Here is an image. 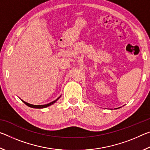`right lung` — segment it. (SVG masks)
<instances>
[{"mask_svg":"<svg viewBox=\"0 0 150 150\" xmlns=\"http://www.w3.org/2000/svg\"><path fill=\"white\" fill-rule=\"evenodd\" d=\"M59 97H60V96H59ZM59 97L57 98L56 100H55L53 101V102L50 103H48V104H47V105H31V104H29V103H26V102H25V101L22 100V102H23V103L25 104V105H26L27 106H30V107H31V108H46V107H47V106H50V105H53V104L55 103L58 99H59Z\"/></svg>","mask_w":150,"mask_h":150,"instance_id":"obj_1","label":"right lung"}]
</instances>
